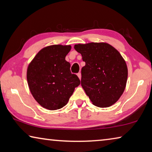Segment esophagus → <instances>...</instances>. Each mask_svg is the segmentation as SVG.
<instances>
[{"label":"esophagus","mask_w":152,"mask_h":152,"mask_svg":"<svg viewBox=\"0 0 152 152\" xmlns=\"http://www.w3.org/2000/svg\"><path fill=\"white\" fill-rule=\"evenodd\" d=\"M77 76H78V77L80 80L81 79V76H81V73H80V72L78 73V74H77Z\"/></svg>","instance_id":"esophagus-1"}]
</instances>
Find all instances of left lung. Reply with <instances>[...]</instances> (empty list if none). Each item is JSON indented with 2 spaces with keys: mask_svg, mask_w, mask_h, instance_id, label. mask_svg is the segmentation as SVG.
<instances>
[{
  "mask_svg": "<svg viewBox=\"0 0 152 152\" xmlns=\"http://www.w3.org/2000/svg\"><path fill=\"white\" fill-rule=\"evenodd\" d=\"M85 66L81 70V85L95 106L114 104L125 91L128 70L124 59L107 43L76 44Z\"/></svg>",
  "mask_w": 152,
  "mask_h": 152,
  "instance_id": "obj_1",
  "label": "left lung"
}]
</instances>
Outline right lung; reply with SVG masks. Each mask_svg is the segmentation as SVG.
Instances as JSON below:
<instances>
[{
    "mask_svg": "<svg viewBox=\"0 0 152 152\" xmlns=\"http://www.w3.org/2000/svg\"><path fill=\"white\" fill-rule=\"evenodd\" d=\"M71 45H53L42 49L29 64L27 79L30 92L42 107L53 110L64 107L80 81L72 74L66 56Z\"/></svg>",
    "mask_w": 152,
    "mask_h": 152,
    "instance_id": "right-lung-1",
    "label": "right lung"
}]
</instances>
